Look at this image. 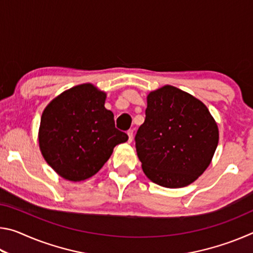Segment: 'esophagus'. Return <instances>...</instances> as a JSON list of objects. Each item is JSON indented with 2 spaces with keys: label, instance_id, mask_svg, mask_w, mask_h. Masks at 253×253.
<instances>
[{
  "label": "esophagus",
  "instance_id": "34e87169",
  "mask_svg": "<svg viewBox=\"0 0 253 253\" xmlns=\"http://www.w3.org/2000/svg\"><path fill=\"white\" fill-rule=\"evenodd\" d=\"M127 135H128V142L131 143V140H132V135H134V130H132V129H129V130L127 131Z\"/></svg>",
  "mask_w": 253,
  "mask_h": 253
}]
</instances>
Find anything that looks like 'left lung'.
I'll return each mask as SVG.
<instances>
[{
    "label": "left lung",
    "instance_id": "1",
    "mask_svg": "<svg viewBox=\"0 0 253 253\" xmlns=\"http://www.w3.org/2000/svg\"><path fill=\"white\" fill-rule=\"evenodd\" d=\"M146 117L135 136L146 176L158 185H190L208 169L219 129L202 101L173 85L147 96Z\"/></svg>",
    "mask_w": 253,
    "mask_h": 253
}]
</instances>
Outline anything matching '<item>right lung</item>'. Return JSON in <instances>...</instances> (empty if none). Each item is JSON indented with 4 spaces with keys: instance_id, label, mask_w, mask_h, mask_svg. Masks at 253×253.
<instances>
[{
    "instance_id": "add662e5",
    "label": "right lung",
    "mask_w": 253,
    "mask_h": 253,
    "mask_svg": "<svg viewBox=\"0 0 253 253\" xmlns=\"http://www.w3.org/2000/svg\"><path fill=\"white\" fill-rule=\"evenodd\" d=\"M106 93L91 84L63 91L45 107L39 128V146L60 176L84 181L99 170L114 147L127 142L105 108Z\"/></svg>"
}]
</instances>
